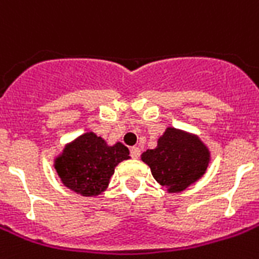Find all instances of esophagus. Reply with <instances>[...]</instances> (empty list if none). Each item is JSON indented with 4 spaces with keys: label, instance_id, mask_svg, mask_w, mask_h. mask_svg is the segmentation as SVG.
<instances>
[{
    "label": "esophagus",
    "instance_id": "1",
    "mask_svg": "<svg viewBox=\"0 0 259 259\" xmlns=\"http://www.w3.org/2000/svg\"><path fill=\"white\" fill-rule=\"evenodd\" d=\"M140 154H141V150H140V148H137V146H133V148L130 149V156H132V158H138L140 157Z\"/></svg>",
    "mask_w": 259,
    "mask_h": 259
}]
</instances>
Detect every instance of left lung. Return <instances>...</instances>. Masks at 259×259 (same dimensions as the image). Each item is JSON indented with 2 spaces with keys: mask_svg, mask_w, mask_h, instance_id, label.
Wrapping results in <instances>:
<instances>
[{
  "mask_svg": "<svg viewBox=\"0 0 259 259\" xmlns=\"http://www.w3.org/2000/svg\"><path fill=\"white\" fill-rule=\"evenodd\" d=\"M157 183L169 192H181L204 175L209 153L195 136L168 127L156 149L142 153Z\"/></svg>",
  "mask_w": 259,
  "mask_h": 259,
  "instance_id": "1",
  "label": "left lung"
}]
</instances>
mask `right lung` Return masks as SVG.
<instances>
[{"label": "right lung", "instance_id": "add662e5", "mask_svg": "<svg viewBox=\"0 0 259 259\" xmlns=\"http://www.w3.org/2000/svg\"><path fill=\"white\" fill-rule=\"evenodd\" d=\"M129 158V149L121 142L107 146L94 133L82 134L56 158L55 168L63 184L83 196H97L107 188L114 168Z\"/></svg>", "mask_w": 259, "mask_h": 259}]
</instances>
